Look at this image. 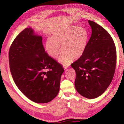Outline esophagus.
Segmentation results:
<instances>
[{"mask_svg":"<svg viewBox=\"0 0 124 124\" xmlns=\"http://www.w3.org/2000/svg\"><path fill=\"white\" fill-rule=\"evenodd\" d=\"M69 66V64H65L63 65V67L64 69H67Z\"/></svg>","mask_w":124,"mask_h":124,"instance_id":"esophagus-1","label":"esophagus"}]
</instances>
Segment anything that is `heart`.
<instances>
[{"label":"heart","mask_w":124,"mask_h":124,"mask_svg":"<svg viewBox=\"0 0 124 124\" xmlns=\"http://www.w3.org/2000/svg\"><path fill=\"white\" fill-rule=\"evenodd\" d=\"M88 33L86 29L73 26L65 30L55 32L51 39L46 43L47 53L52 57L56 58L61 51L62 52L59 57V62L66 64L72 58L77 59L84 53L87 46Z\"/></svg>","instance_id":"heart-1"}]
</instances>
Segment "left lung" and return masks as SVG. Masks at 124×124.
Returning a JSON list of instances; mask_svg holds the SVG:
<instances>
[{
  "label": "left lung",
  "instance_id": "1",
  "mask_svg": "<svg viewBox=\"0 0 124 124\" xmlns=\"http://www.w3.org/2000/svg\"><path fill=\"white\" fill-rule=\"evenodd\" d=\"M92 35L81 57L71 64L76 71L75 87L88 99L100 96L113 80L116 64V50L112 37L106 29L88 21Z\"/></svg>",
  "mask_w": 124,
  "mask_h": 124
}]
</instances>
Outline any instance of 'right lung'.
I'll list each match as a JSON object with an SVG mask.
<instances>
[{"label": "right lung", "instance_id": "1", "mask_svg": "<svg viewBox=\"0 0 124 124\" xmlns=\"http://www.w3.org/2000/svg\"><path fill=\"white\" fill-rule=\"evenodd\" d=\"M11 73L17 87L36 103H47L57 95L63 69L45 51L42 37L31 28L18 34L10 46Z\"/></svg>", "mask_w": 124, "mask_h": 124}]
</instances>
